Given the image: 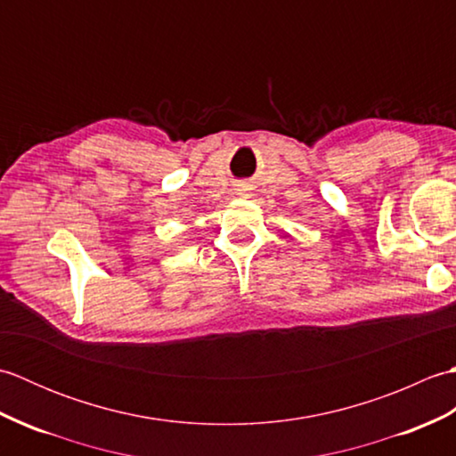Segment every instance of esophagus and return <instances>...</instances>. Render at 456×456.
<instances>
[{"mask_svg": "<svg viewBox=\"0 0 456 456\" xmlns=\"http://www.w3.org/2000/svg\"><path fill=\"white\" fill-rule=\"evenodd\" d=\"M248 190H250V188H247V183H240V186L237 188V196H243V198H248Z\"/></svg>", "mask_w": 456, "mask_h": 456, "instance_id": "34e87169", "label": "esophagus"}]
</instances>
